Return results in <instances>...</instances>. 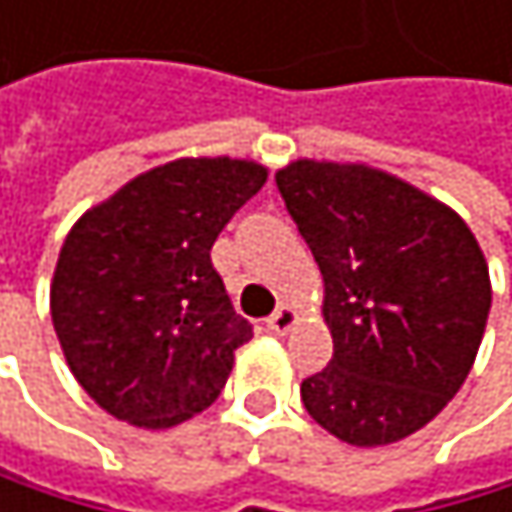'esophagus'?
Returning a JSON list of instances; mask_svg holds the SVG:
<instances>
[{
	"label": "esophagus",
	"instance_id": "34e87169",
	"mask_svg": "<svg viewBox=\"0 0 512 512\" xmlns=\"http://www.w3.org/2000/svg\"><path fill=\"white\" fill-rule=\"evenodd\" d=\"M294 325H298V310H294L291 304H282V307L267 319V328L276 331V334H285V331H291Z\"/></svg>",
	"mask_w": 512,
	"mask_h": 512
}]
</instances>
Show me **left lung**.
<instances>
[{"mask_svg": "<svg viewBox=\"0 0 512 512\" xmlns=\"http://www.w3.org/2000/svg\"><path fill=\"white\" fill-rule=\"evenodd\" d=\"M285 208L322 273L328 368L301 384L310 418L347 445L399 442L430 424L476 362L491 279L464 218L365 162L294 159Z\"/></svg>", "mask_w": 512, "mask_h": 512, "instance_id": "left-lung-1", "label": "left lung"}]
</instances>
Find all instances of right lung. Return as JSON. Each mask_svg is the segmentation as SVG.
Instances as JSON below:
<instances>
[{"label":"right lung","instance_id":"1","mask_svg":"<svg viewBox=\"0 0 512 512\" xmlns=\"http://www.w3.org/2000/svg\"><path fill=\"white\" fill-rule=\"evenodd\" d=\"M267 184V165L184 156L91 205L51 279V322L79 387L107 415L168 430L224 390L251 325L236 316L211 245Z\"/></svg>","mask_w":512,"mask_h":512}]
</instances>
